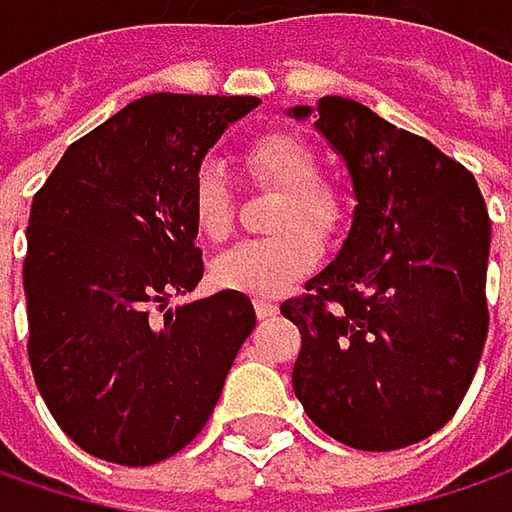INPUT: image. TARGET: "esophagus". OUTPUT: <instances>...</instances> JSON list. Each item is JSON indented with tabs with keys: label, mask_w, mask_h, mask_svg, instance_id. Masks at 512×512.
<instances>
[{
	"label": "esophagus",
	"mask_w": 512,
	"mask_h": 512,
	"mask_svg": "<svg viewBox=\"0 0 512 512\" xmlns=\"http://www.w3.org/2000/svg\"><path fill=\"white\" fill-rule=\"evenodd\" d=\"M255 311H257V317H272L278 308H275V302H272V299H266V296H255Z\"/></svg>",
	"instance_id": "1"
}]
</instances>
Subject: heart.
Instances as JSON below:
<instances>
[{
    "label": "heart",
    "instance_id": "1",
    "mask_svg": "<svg viewBox=\"0 0 512 512\" xmlns=\"http://www.w3.org/2000/svg\"><path fill=\"white\" fill-rule=\"evenodd\" d=\"M246 171L281 189L272 213L278 234L246 240L216 257L213 278L219 287L243 293H281L311 272L323 255L320 237H335L347 222V198L338 183L320 174L317 151L290 130H263L243 145ZM195 228L222 243L234 231V195L225 174L204 162L189 189Z\"/></svg>",
    "mask_w": 512,
    "mask_h": 512
}]
</instances>
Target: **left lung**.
<instances>
[{
  "label": "left lung",
  "mask_w": 512,
  "mask_h": 512,
  "mask_svg": "<svg viewBox=\"0 0 512 512\" xmlns=\"http://www.w3.org/2000/svg\"><path fill=\"white\" fill-rule=\"evenodd\" d=\"M314 127L358 207L341 255L281 302L302 335L293 391L341 445L397 451L454 418L480 364L489 213L462 162L356 100L320 97Z\"/></svg>",
  "instance_id": "1"
}]
</instances>
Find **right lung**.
Returning <instances> with one entry per match:
<instances>
[{"mask_svg":"<svg viewBox=\"0 0 512 512\" xmlns=\"http://www.w3.org/2000/svg\"><path fill=\"white\" fill-rule=\"evenodd\" d=\"M257 97L148 94L76 139L35 192L23 287L29 361L58 427L88 454L154 465L213 415L255 329L240 290L168 308L204 257L192 177Z\"/></svg>","mask_w":512,"mask_h":512,"instance_id":"right-lung-1","label":"right lung"}]
</instances>
